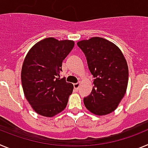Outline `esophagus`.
Segmentation results:
<instances>
[{
    "instance_id": "1",
    "label": "esophagus",
    "mask_w": 148,
    "mask_h": 148,
    "mask_svg": "<svg viewBox=\"0 0 148 148\" xmlns=\"http://www.w3.org/2000/svg\"><path fill=\"white\" fill-rule=\"evenodd\" d=\"M73 87H74V88L76 90H78V88H79V87H80V82H78V83H75L73 84Z\"/></svg>"
}]
</instances>
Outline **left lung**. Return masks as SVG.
I'll use <instances>...</instances> for the list:
<instances>
[{
	"instance_id": "8db88e82",
	"label": "left lung",
	"mask_w": 148,
	"mask_h": 148,
	"mask_svg": "<svg viewBox=\"0 0 148 148\" xmlns=\"http://www.w3.org/2000/svg\"><path fill=\"white\" fill-rule=\"evenodd\" d=\"M77 45L87 59L93 78L91 93L84 98L88 110L99 116L112 113L122 99L128 83V66L125 57L114 44L95 37Z\"/></svg>"
}]
</instances>
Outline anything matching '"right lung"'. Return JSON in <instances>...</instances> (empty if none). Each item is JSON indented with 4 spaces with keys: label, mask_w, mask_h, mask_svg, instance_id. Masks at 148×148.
Returning <instances> with one entry per match:
<instances>
[{
    "label": "right lung",
    "mask_w": 148,
    "mask_h": 148,
    "mask_svg": "<svg viewBox=\"0 0 148 148\" xmlns=\"http://www.w3.org/2000/svg\"><path fill=\"white\" fill-rule=\"evenodd\" d=\"M73 47V40L47 38L35 44L26 56L21 70L23 92L41 116L53 117L66 108L73 85L58 77L63 61Z\"/></svg>",
    "instance_id": "add662e5"
}]
</instances>
